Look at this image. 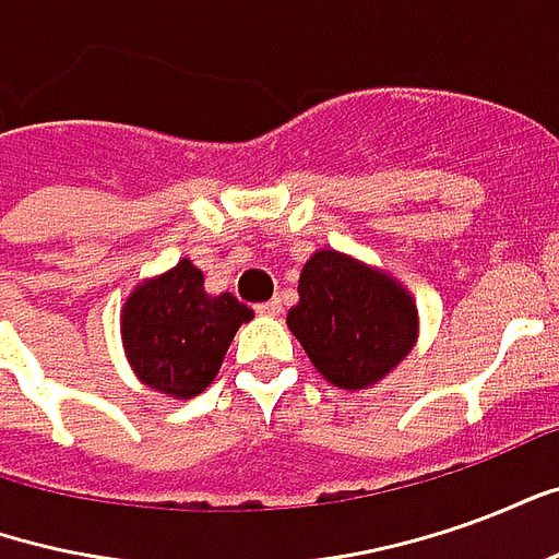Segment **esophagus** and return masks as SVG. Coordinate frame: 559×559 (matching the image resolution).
Masks as SVG:
<instances>
[{
  "instance_id": "1",
  "label": "esophagus",
  "mask_w": 559,
  "mask_h": 559,
  "mask_svg": "<svg viewBox=\"0 0 559 559\" xmlns=\"http://www.w3.org/2000/svg\"><path fill=\"white\" fill-rule=\"evenodd\" d=\"M281 311H284V305H281V299H269V302L257 305V314H263V317H278Z\"/></svg>"
}]
</instances>
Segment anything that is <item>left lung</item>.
Instances as JSON below:
<instances>
[{
    "label": "left lung",
    "mask_w": 559,
    "mask_h": 559,
    "mask_svg": "<svg viewBox=\"0 0 559 559\" xmlns=\"http://www.w3.org/2000/svg\"><path fill=\"white\" fill-rule=\"evenodd\" d=\"M287 326L332 386L356 392L407 359L419 338V311L386 269L320 248L302 266Z\"/></svg>",
    "instance_id": "left-lung-1"
}]
</instances>
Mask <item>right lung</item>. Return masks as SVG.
Here are the masks:
<instances>
[{"instance_id": "1", "label": "right lung", "mask_w": 559, "mask_h": 559, "mask_svg": "<svg viewBox=\"0 0 559 559\" xmlns=\"http://www.w3.org/2000/svg\"><path fill=\"white\" fill-rule=\"evenodd\" d=\"M254 311L233 293L209 296L203 272L185 257L140 281L122 305V347L143 386L188 401L218 377L233 335Z\"/></svg>"}]
</instances>
